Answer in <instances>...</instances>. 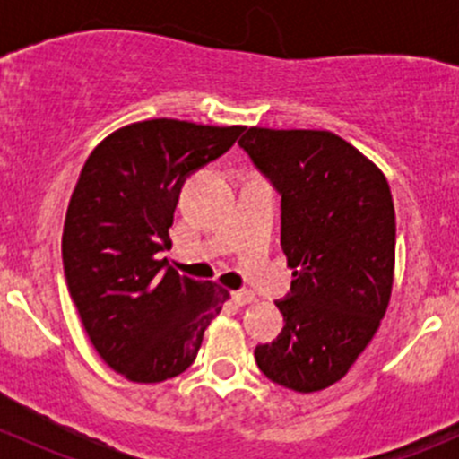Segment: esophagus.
<instances>
[{"label": "esophagus", "mask_w": 459, "mask_h": 459, "mask_svg": "<svg viewBox=\"0 0 459 459\" xmlns=\"http://www.w3.org/2000/svg\"><path fill=\"white\" fill-rule=\"evenodd\" d=\"M233 302L238 304V307H247V304L255 302V293H251V290H235Z\"/></svg>", "instance_id": "1"}]
</instances>
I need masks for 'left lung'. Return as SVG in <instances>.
<instances>
[{
  "label": "left lung",
  "instance_id": "left-lung-1",
  "mask_svg": "<svg viewBox=\"0 0 459 459\" xmlns=\"http://www.w3.org/2000/svg\"><path fill=\"white\" fill-rule=\"evenodd\" d=\"M239 146L281 195V251L295 268L277 299L284 328L259 371L299 393L344 377L379 328L393 289L395 208L382 170L328 131L247 128Z\"/></svg>",
  "mask_w": 459,
  "mask_h": 459
}]
</instances>
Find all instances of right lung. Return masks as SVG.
<instances>
[{
	"label": "right lung",
	"instance_id": "1",
	"mask_svg": "<svg viewBox=\"0 0 459 459\" xmlns=\"http://www.w3.org/2000/svg\"><path fill=\"white\" fill-rule=\"evenodd\" d=\"M242 131L146 119L106 137L82 169L64 221V275L95 351L131 382L186 371L229 299L212 281L179 275L160 253L170 248L188 175Z\"/></svg>",
	"mask_w": 459,
	"mask_h": 459
}]
</instances>
